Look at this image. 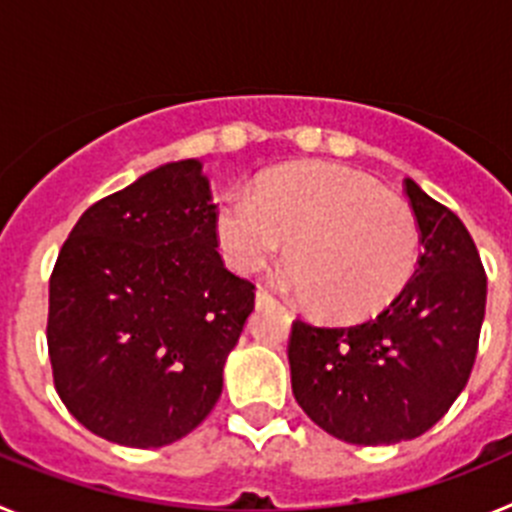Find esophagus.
<instances>
[{
  "mask_svg": "<svg viewBox=\"0 0 512 512\" xmlns=\"http://www.w3.org/2000/svg\"><path fill=\"white\" fill-rule=\"evenodd\" d=\"M274 302V297H271V292H266L264 287L256 289V307H264V305H271Z\"/></svg>",
  "mask_w": 512,
  "mask_h": 512,
  "instance_id": "1",
  "label": "esophagus"
}]
</instances>
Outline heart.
Wrapping results in <instances>:
<instances>
[{"instance_id":"1","label":"heart","mask_w":512,"mask_h":512,"mask_svg":"<svg viewBox=\"0 0 512 512\" xmlns=\"http://www.w3.org/2000/svg\"><path fill=\"white\" fill-rule=\"evenodd\" d=\"M225 261L251 274L284 248V282L315 315L356 323L379 315L415 277L420 230L408 205L372 176L338 164L287 166L253 194H228L215 217Z\"/></svg>"}]
</instances>
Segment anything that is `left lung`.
Here are the masks:
<instances>
[{
    "instance_id": "obj_1",
    "label": "left lung",
    "mask_w": 512,
    "mask_h": 512,
    "mask_svg": "<svg viewBox=\"0 0 512 512\" xmlns=\"http://www.w3.org/2000/svg\"><path fill=\"white\" fill-rule=\"evenodd\" d=\"M423 253L377 318L348 328L295 320L292 392L312 423L356 446L410 441L467 387L485 320L487 277L459 217L405 179Z\"/></svg>"
}]
</instances>
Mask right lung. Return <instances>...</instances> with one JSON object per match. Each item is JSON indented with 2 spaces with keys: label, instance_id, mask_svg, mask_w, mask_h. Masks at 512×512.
Returning a JSON list of instances; mask_svg holds the SVG:
<instances>
[{
  "label": "right lung",
  "instance_id": "1",
  "mask_svg": "<svg viewBox=\"0 0 512 512\" xmlns=\"http://www.w3.org/2000/svg\"><path fill=\"white\" fill-rule=\"evenodd\" d=\"M217 207L197 158L94 202L58 253L48 354L63 405L97 436L158 449L223 392L253 284L217 253Z\"/></svg>",
  "mask_w": 512,
  "mask_h": 512
}]
</instances>
